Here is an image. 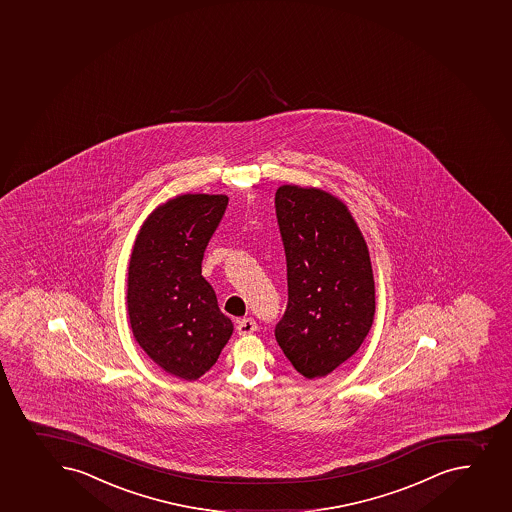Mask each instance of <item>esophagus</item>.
Listing matches in <instances>:
<instances>
[{
    "label": "esophagus",
    "instance_id": "obj_1",
    "mask_svg": "<svg viewBox=\"0 0 512 512\" xmlns=\"http://www.w3.org/2000/svg\"><path fill=\"white\" fill-rule=\"evenodd\" d=\"M257 330V322L255 320L250 319V317H245V319H240L237 322V332L238 335H248L253 334Z\"/></svg>",
    "mask_w": 512,
    "mask_h": 512
}]
</instances>
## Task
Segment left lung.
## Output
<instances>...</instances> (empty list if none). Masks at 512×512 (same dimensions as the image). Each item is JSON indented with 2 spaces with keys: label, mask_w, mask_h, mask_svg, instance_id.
Instances as JSON below:
<instances>
[{
  "label": "left lung",
  "mask_w": 512,
  "mask_h": 512,
  "mask_svg": "<svg viewBox=\"0 0 512 512\" xmlns=\"http://www.w3.org/2000/svg\"><path fill=\"white\" fill-rule=\"evenodd\" d=\"M275 213L289 285L275 339L297 372L324 377L359 350L374 322L369 248L349 208L319 188L282 185Z\"/></svg>",
  "instance_id": "8db88e82"
}]
</instances>
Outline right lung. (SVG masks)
Instances as JSON below:
<instances>
[{
  "instance_id": "obj_1",
  "label": "right lung",
  "mask_w": 512,
  "mask_h": 512,
  "mask_svg": "<svg viewBox=\"0 0 512 512\" xmlns=\"http://www.w3.org/2000/svg\"><path fill=\"white\" fill-rule=\"evenodd\" d=\"M227 205V195H178L148 215L133 245L127 289L133 337L178 379L202 377L233 332L202 275L203 253Z\"/></svg>"
}]
</instances>
